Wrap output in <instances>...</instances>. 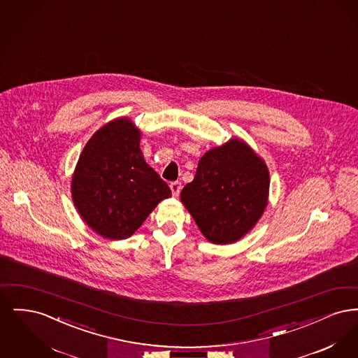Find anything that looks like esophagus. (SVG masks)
Wrapping results in <instances>:
<instances>
[{
    "label": "esophagus",
    "instance_id": "obj_1",
    "mask_svg": "<svg viewBox=\"0 0 358 358\" xmlns=\"http://www.w3.org/2000/svg\"><path fill=\"white\" fill-rule=\"evenodd\" d=\"M181 182H178V181H174V182H171V193H173V196H178L180 194V192H181Z\"/></svg>",
    "mask_w": 358,
    "mask_h": 358
}]
</instances>
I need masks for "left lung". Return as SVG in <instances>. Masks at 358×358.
Segmentation results:
<instances>
[{"label":"left lung","instance_id":"8db88e82","mask_svg":"<svg viewBox=\"0 0 358 358\" xmlns=\"http://www.w3.org/2000/svg\"><path fill=\"white\" fill-rule=\"evenodd\" d=\"M270 189L266 162L241 139H229L201 157L181 201L201 234L229 244L248 234L262 217Z\"/></svg>","mask_w":358,"mask_h":358}]
</instances>
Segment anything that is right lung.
<instances>
[{
  "instance_id": "right-lung-1",
  "label": "right lung",
  "mask_w": 358,
  "mask_h": 358,
  "mask_svg": "<svg viewBox=\"0 0 358 358\" xmlns=\"http://www.w3.org/2000/svg\"><path fill=\"white\" fill-rule=\"evenodd\" d=\"M141 131L127 118L111 120L87 142L72 176L71 193L85 224L103 238H130L171 187L139 148Z\"/></svg>"
}]
</instances>
